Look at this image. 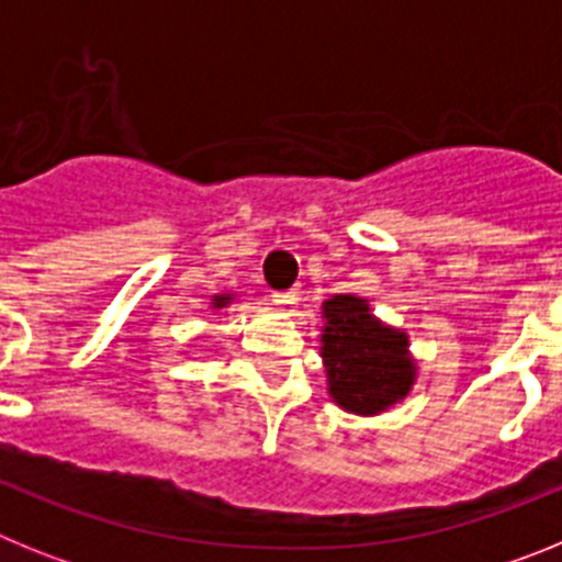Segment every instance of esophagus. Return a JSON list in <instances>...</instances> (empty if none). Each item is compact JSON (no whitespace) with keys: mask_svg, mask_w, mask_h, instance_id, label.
I'll return each instance as SVG.
<instances>
[{"mask_svg":"<svg viewBox=\"0 0 562 562\" xmlns=\"http://www.w3.org/2000/svg\"><path fill=\"white\" fill-rule=\"evenodd\" d=\"M297 297H301V290H286V292H276L272 301H276L278 306H295Z\"/></svg>","mask_w":562,"mask_h":562,"instance_id":"obj_1","label":"esophagus"}]
</instances>
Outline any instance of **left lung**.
I'll use <instances>...</instances> for the list:
<instances>
[{"instance_id": "1", "label": "left lung", "mask_w": 562, "mask_h": 562, "mask_svg": "<svg viewBox=\"0 0 562 562\" xmlns=\"http://www.w3.org/2000/svg\"><path fill=\"white\" fill-rule=\"evenodd\" d=\"M321 317L326 391L337 408L376 416L411 394L419 366L408 331L380 321L369 301L351 292L326 297Z\"/></svg>"}]
</instances>
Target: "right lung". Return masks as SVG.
I'll use <instances>...</instances> for the list:
<instances>
[{"label": "right lung", "mask_w": 562, "mask_h": 562, "mask_svg": "<svg viewBox=\"0 0 562 562\" xmlns=\"http://www.w3.org/2000/svg\"><path fill=\"white\" fill-rule=\"evenodd\" d=\"M233 301H236V292H216V295H211V310L222 312V310H227Z\"/></svg>", "instance_id": "obj_1"}]
</instances>
